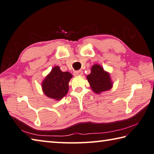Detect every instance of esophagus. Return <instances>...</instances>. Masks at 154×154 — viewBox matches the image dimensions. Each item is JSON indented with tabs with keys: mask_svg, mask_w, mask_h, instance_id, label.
Wrapping results in <instances>:
<instances>
[{
	"mask_svg": "<svg viewBox=\"0 0 154 154\" xmlns=\"http://www.w3.org/2000/svg\"><path fill=\"white\" fill-rule=\"evenodd\" d=\"M74 75H79V76H80V75H83V71H82V70H79V71H75L74 72Z\"/></svg>",
	"mask_w": 154,
	"mask_h": 154,
	"instance_id": "obj_1",
	"label": "esophagus"
}]
</instances>
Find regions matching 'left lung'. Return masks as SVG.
<instances>
[{
	"mask_svg": "<svg viewBox=\"0 0 154 154\" xmlns=\"http://www.w3.org/2000/svg\"><path fill=\"white\" fill-rule=\"evenodd\" d=\"M91 73L87 76V79L95 93L107 91L112 86L110 75L104 71L99 65H95L91 67Z\"/></svg>",
	"mask_w": 154,
	"mask_h": 154,
	"instance_id": "1",
	"label": "left lung"
}]
</instances>
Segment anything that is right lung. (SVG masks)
I'll return each mask as SVG.
<instances>
[{"label": "right lung", "mask_w": 154, "mask_h": 154, "mask_svg": "<svg viewBox=\"0 0 154 154\" xmlns=\"http://www.w3.org/2000/svg\"><path fill=\"white\" fill-rule=\"evenodd\" d=\"M72 75L69 72H63L58 66H54L42 82L44 93L50 98L60 100L67 94L69 82Z\"/></svg>", "instance_id": "obj_1"}]
</instances>
